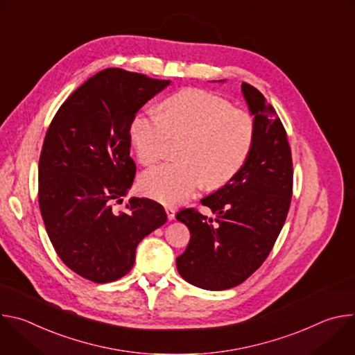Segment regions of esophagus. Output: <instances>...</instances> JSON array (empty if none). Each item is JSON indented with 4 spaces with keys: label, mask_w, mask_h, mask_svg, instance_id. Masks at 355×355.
Returning <instances> with one entry per match:
<instances>
[{
    "label": "esophagus",
    "mask_w": 355,
    "mask_h": 355,
    "mask_svg": "<svg viewBox=\"0 0 355 355\" xmlns=\"http://www.w3.org/2000/svg\"><path fill=\"white\" fill-rule=\"evenodd\" d=\"M166 214H167L168 220H174V219H175V211H174V208H166Z\"/></svg>",
    "instance_id": "34e87169"
}]
</instances>
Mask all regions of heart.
Segmentation results:
<instances>
[{
    "label": "heart",
    "mask_w": 355,
    "mask_h": 355,
    "mask_svg": "<svg viewBox=\"0 0 355 355\" xmlns=\"http://www.w3.org/2000/svg\"><path fill=\"white\" fill-rule=\"evenodd\" d=\"M163 114L147 110L130 123V141L137 160L150 166L164 157L168 137H185L180 163L144 171L140 191L164 205L182 204L204 182L208 188L227 184L243 167L254 139V121L227 99L204 91L182 89L163 101Z\"/></svg>",
    "instance_id": "obj_1"
}]
</instances>
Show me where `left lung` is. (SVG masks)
Here are the masks:
<instances>
[{
  "instance_id": "left-lung-1",
  "label": "left lung",
  "mask_w": 355,
  "mask_h": 355,
  "mask_svg": "<svg viewBox=\"0 0 355 355\" xmlns=\"http://www.w3.org/2000/svg\"><path fill=\"white\" fill-rule=\"evenodd\" d=\"M241 91L254 116V139L240 171L200 199L216 218L192 208L175 215L191 233L187 250L177 257L178 272L208 291L233 288L260 268L291 205L293 168L285 128L257 88L243 83Z\"/></svg>"
}]
</instances>
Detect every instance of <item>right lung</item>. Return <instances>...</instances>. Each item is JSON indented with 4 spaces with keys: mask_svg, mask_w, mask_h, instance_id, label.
<instances>
[{
    "mask_svg": "<svg viewBox=\"0 0 355 355\" xmlns=\"http://www.w3.org/2000/svg\"><path fill=\"white\" fill-rule=\"evenodd\" d=\"M170 80L105 69L80 85L50 123L39 159V208L58 256L96 284L126 275L137 244L166 223L157 202L130 198V123Z\"/></svg>",
    "mask_w": 355,
    "mask_h": 355,
    "instance_id": "obj_1",
    "label": "right lung"
}]
</instances>
